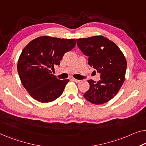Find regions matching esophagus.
I'll use <instances>...</instances> for the list:
<instances>
[{
    "label": "esophagus",
    "instance_id": "34e87169",
    "mask_svg": "<svg viewBox=\"0 0 146 146\" xmlns=\"http://www.w3.org/2000/svg\"><path fill=\"white\" fill-rule=\"evenodd\" d=\"M71 80H73V81H75V82H77V83H78V82H79L80 81V80H78V79H74V78H72V79H71Z\"/></svg>",
    "mask_w": 146,
    "mask_h": 146
}]
</instances>
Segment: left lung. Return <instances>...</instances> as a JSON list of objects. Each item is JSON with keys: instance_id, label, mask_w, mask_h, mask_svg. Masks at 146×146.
Here are the masks:
<instances>
[{"instance_id": "obj_1", "label": "left lung", "mask_w": 146, "mask_h": 146, "mask_svg": "<svg viewBox=\"0 0 146 146\" xmlns=\"http://www.w3.org/2000/svg\"><path fill=\"white\" fill-rule=\"evenodd\" d=\"M77 44L88 64L100 75V80H88L90 88L83 96L92 104H102L113 98L123 84L127 69V60L119 48L108 38L94 36L77 38Z\"/></svg>"}]
</instances>
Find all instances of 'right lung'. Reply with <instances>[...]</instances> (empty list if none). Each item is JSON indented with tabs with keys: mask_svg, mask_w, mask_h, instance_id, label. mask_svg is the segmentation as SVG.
Wrapping results in <instances>:
<instances>
[{
	"mask_svg": "<svg viewBox=\"0 0 146 146\" xmlns=\"http://www.w3.org/2000/svg\"><path fill=\"white\" fill-rule=\"evenodd\" d=\"M75 39L40 36L23 48L17 62V71L24 88L35 100L50 102L62 94L69 79H58L52 73L60 66L67 52L75 46Z\"/></svg>",
	"mask_w": 146,
	"mask_h": 146,
	"instance_id": "right-lung-1",
	"label": "right lung"
}]
</instances>
